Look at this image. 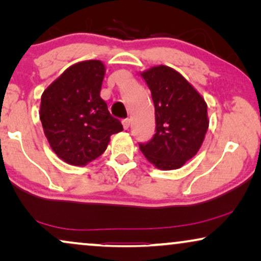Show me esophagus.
<instances>
[{"label": "esophagus", "instance_id": "obj_1", "mask_svg": "<svg viewBox=\"0 0 261 261\" xmlns=\"http://www.w3.org/2000/svg\"><path fill=\"white\" fill-rule=\"evenodd\" d=\"M122 124H123L124 129H128V128H129V126H130V120L129 119L122 120Z\"/></svg>", "mask_w": 261, "mask_h": 261}]
</instances>
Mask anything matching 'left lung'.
<instances>
[{"label":"left lung","mask_w":261,"mask_h":261,"mask_svg":"<svg viewBox=\"0 0 261 261\" xmlns=\"http://www.w3.org/2000/svg\"><path fill=\"white\" fill-rule=\"evenodd\" d=\"M155 109V134L139 144L149 163L162 170H176L201 148L208 130L206 103L176 70L159 65L141 72Z\"/></svg>","instance_id":"8db88e82"}]
</instances>
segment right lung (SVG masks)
I'll return each instance as SVG.
<instances>
[{
	"mask_svg": "<svg viewBox=\"0 0 261 261\" xmlns=\"http://www.w3.org/2000/svg\"><path fill=\"white\" fill-rule=\"evenodd\" d=\"M106 66L84 60L66 69L42 92L40 120L53 152L64 162L84 166L107 149L113 134L123 130L99 96Z\"/></svg>",
	"mask_w": 261,
	"mask_h": 261,
	"instance_id": "add662e5",
	"label": "right lung"
}]
</instances>
